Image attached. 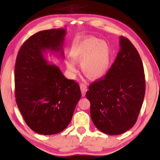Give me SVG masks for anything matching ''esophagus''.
<instances>
[{"mask_svg": "<svg viewBox=\"0 0 160 160\" xmlns=\"http://www.w3.org/2000/svg\"><path fill=\"white\" fill-rule=\"evenodd\" d=\"M80 87L81 92H82V96H85V93H86L87 91V87L86 84H84L83 83H81Z\"/></svg>", "mask_w": 160, "mask_h": 160, "instance_id": "esophagus-1", "label": "esophagus"}]
</instances>
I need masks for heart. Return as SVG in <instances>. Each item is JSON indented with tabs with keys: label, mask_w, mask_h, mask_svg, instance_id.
<instances>
[{
	"label": "heart",
	"mask_w": 160,
	"mask_h": 160,
	"mask_svg": "<svg viewBox=\"0 0 160 160\" xmlns=\"http://www.w3.org/2000/svg\"><path fill=\"white\" fill-rule=\"evenodd\" d=\"M71 59L66 60L68 70L77 72L76 63H80L81 69L86 76L93 80L106 76L109 69L112 53L110 46L96 37L84 38L71 49Z\"/></svg>",
	"instance_id": "obj_1"
}]
</instances>
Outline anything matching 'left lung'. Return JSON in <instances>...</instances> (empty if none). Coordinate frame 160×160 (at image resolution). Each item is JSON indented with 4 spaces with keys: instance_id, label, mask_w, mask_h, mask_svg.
Returning a JSON list of instances; mask_svg holds the SVG:
<instances>
[{
    "instance_id": "left-lung-1",
    "label": "left lung",
    "mask_w": 160,
    "mask_h": 160,
    "mask_svg": "<svg viewBox=\"0 0 160 160\" xmlns=\"http://www.w3.org/2000/svg\"><path fill=\"white\" fill-rule=\"evenodd\" d=\"M120 52L107 73L89 87L94 125L108 135H120L134 126L145 94L144 67L137 49L128 38L120 37Z\"/></svg>"
}]
</instances>
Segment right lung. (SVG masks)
Masks as SVG:
<instances>
[{"label":"right lung","instance_id":"add662e5","mask_svg":"<svg viewBox=\"0 0 160 160\" xmlns=\"http://www.w3.org/2000/svg\"><path fill=\"white\" fill-rule=\"evenodd\" d=\"M64 29L41 31L23 43L16 58L14 81L16 104L28 127L38 134L53 135L65 129L81 98L80 86L68 80L43 53L60 52Z\"/></svg>","mask_w":160,"mask_h":160}]
</instances>
